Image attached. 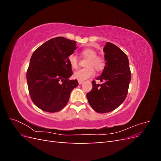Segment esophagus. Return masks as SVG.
Wrapping results in <instances>:
<instances>
[{
  "instance_id": "esophagus-1",
  "label": "esophagus",
  "mask_w": 161,
  "mask_h": 161,
  "mask_svg": "<svg viewBox=\"0 0 161 161\" xmlns=\"http://www.w3.org/2000/svg\"><path fill=\"white\" fill-rule=\"evenodd\" d=\"M78 82H79V85H81V84L82 83V82H84V80H78Z\"/></svg>"
}]
</instances>
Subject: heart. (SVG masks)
I'll return each mask as SVG.
<instances>
[{
  "label": "heart",
  "instance_id": "b5f03b06",
  "mask_svg": "<svg viewBox=\"0 0 161 161\" xmlns=\"http://www.w3.org/2000/svg\"><path fill=\"white\" fill-rule=\"evenodd\" d=\"M81 55L86 58H88L85 64L86 67L77 70L74 73L73 76L75 79L82 80L89 79L95 74L94 67L98 72L104 69L105 66L104 58L100 56H97V53L95 50L91 48H86L81 51ZM68 62L73 69H76L79 67V60L75 54H70L69 56Z\"/></svg>",
  "mask_w": 161,
  "mask_h": 161
}]
</instances>
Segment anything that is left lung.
<instances>
[{
  "label": "left lung",
  "instance_id": "left-lung-1",
  "mask_svg": "<svg viewBox=\"0 0 161 161\" xmlns=\"http://www.w3.org/2000/svg\"><path fill=\"white\" fill-rule=\"evenodd\" d=\"M105 66L97 80L103 83L97 85L92 81V90L86 94L91 108L97 113L114 111L123 103L128 95L131 72L127 55L110 42L103 47Z\"/></svg>",
  "mask_w": 161,
  "mask_h": 161
}]
</instances>
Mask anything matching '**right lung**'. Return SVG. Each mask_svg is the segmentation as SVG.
<instances>
[{
	"instance_id": "obj_1",
	"label": "right lung",
	"mask_w": 161,
	"mask_h": 161,
	"mask_svg": "<svg viewBox=\"0 0 161 161\" xmlns=\"http://www.w3.org/2000/svg\"><path fill=\"white\" fill-rule=\"evenodd\" d=\"M76 49V42L63 37L52 38L34 51L27 71L29 92L40 109L53 113L69 102L70 92L79 85L68 57Z\"/></svg>"
}]
</instances>
